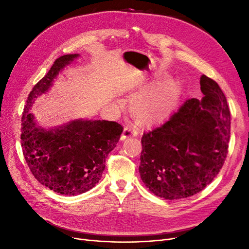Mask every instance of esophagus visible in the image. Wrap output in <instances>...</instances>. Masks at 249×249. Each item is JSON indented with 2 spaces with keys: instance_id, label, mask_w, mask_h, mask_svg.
<instances>
[{
  "instance_id": "1",
  "label": "esophagus",
  "mask_w": 249,
  "mask_h": 249,
  "mask_svg": "<svg viewBox=\"0 0 249 249\" xmlns=\"http://www.w3.org/2000/svg\"><path fill=\"white\" fill-rule=\"evenodd\" d=\"M137 134H138V128H137V127L133 126L132 124L127 125V126L124 128L123 133H122V135H121V139L124 140V139L127 138V137H131V136L134 137V136H137Z\"/></svg>"
}]
</instances>
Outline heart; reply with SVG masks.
<instances>
[{"instance_id": "obj_1", "label": "heart", "mask_w": 249, "mask_h": 249, "mask_svg": "<svg viewBox=\"0 0 249 249\" xmlns=\"http://www.w3.org/2000/svg\"><path fill=\"white\" fill-rule=\"evenodd\" d=\"M178 81H168L142 94L135 102V110L143 120H153L170 112L180 94Z\"/></svg>"}]
</instances>
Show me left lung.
I'll use <instances>...</instances> for the list:
<instances>
[{
  "label": "left lung",
  "mask_w": 249,
  "mask_h": 249,
  "mask_svg": "<svg viewBox=\"0 0 249 249\" xmlns=\"http://www.w3.org/2000/svg\"><path fill=\"white\" fill-rule=\"evenodd\" d=\"M202 100L184 102L161 125L142 138L139 174L155 196H192L219 174L228 154L231 115L214 80L201 75Z\"/></svg>",
  "instance_id": "left-lung-1"
}]
</instances>
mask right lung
I'll use <instances>...</instances> for the list:
<instances>
[{
  "label": "right lung",
  "mask_w": 249,
  "mask_h": 249,
  "mask_svg": "<svg viewBox=\"0 0 249 249\" xmlns=\"http://www.w3.org/2000/svg\"><path fill=\"white\" fill-rule=\"evenodd\" d=\"M79 53L64 55L30 91L21 119V145L35 178L44 186L65 196H76L95 186L105 161L120 139L123 127L113 121L73 120L45 129L29 113L37 96L46 93L58 74Z\"/></svg>",
  "instance_id": "add662e5"
}]
</instances>
